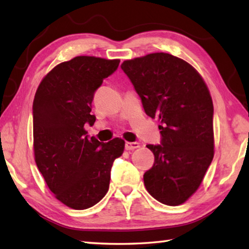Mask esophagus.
I'll list each match as a JSON object with an SVG mask.
<instances>
[{
	"instance_id": "1",
	"label": "esophagus",
	"mask_w": 249,
	"mask_h": 249,
	"mask_svg": "<svg viewBox=\"0 0 249 249\" xmlns=\"http://www.w3.org/2000/svg\"><path fill=\"white\" fill-rule=\"evenodd\" d=\"M138 147H140V144H138V142H125V149L126 150H134V149L138 148Z\"/></svg>"
}]
</instances>
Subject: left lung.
<instances>
[{
	"label": "left lung",
	"mask_w": 249,
	"mask_h": 249,
	"mask_svg": "<svg viewBox=\"0 0 249 249\" xmlns=\"http://www.w3.org/2000/svg\"><path fill=\"white\" fill-rule=\"evenodd\" d=\"M122 70L142 100L145 113L160 120V145L144 175L149 195L163 204L187 201L200 187L214 156L213 102L199 72L170 53L125 60Z\"/></svg>",
	"instance_id": "obj_1"
}]
</instances>
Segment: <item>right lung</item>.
I'll return each mask as SVG.
<instances>
[{
    "label": "right lung",
    "mask_w": 249,
    "mask_h": 249,
    "mask_svg": "<svg viewBox=\"0 0 249 249\" xmlns=\"http://www.w3.org/2000/svg\"><path fill=\"white\" fill-rule=\"evenodd\" d=\"M120 65L119 59L79 56L50 71L33 103L34 154L40 174L54 196L74 210H86L107 195L111 168L125 142L89 137L95 91Z\"/></svg>",
    "instance_id": "add662e5"
}]
</instances>
